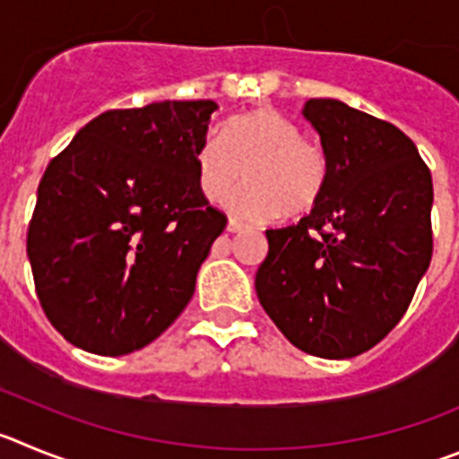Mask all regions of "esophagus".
<instances>
[{
    "mask_svg": "<svg viewBox=\"0 0 459 459\" xmlns=\"http://www.w3.org/2000/svg\"><path fill=\"white\" fill-rule=\"evenodd\" d=\"M226 229H229V233H242V230H245L247 226L242 224V221L235 220V217H230V220H229V226H226Z\"/></svg>",
    "mask_w": 459,
    "mask_h": 459,
    "instance_id": "obj_1",
    "label": "esophagus"
}]
</instances>
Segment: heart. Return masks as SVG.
<instances>
[{"label": "heart", "mask_w": 459, "mask_h": 459, "mask_svg": "<svg viewBox=\"0 0 459 459\" xmlns=\"http://www.w3.org/2000/svg\"><path fill=\"white\" fill-rule=\"evenodd\" d=\"M196 169L201 192L210 201L224 199L247 171L249 180L230 194L226 205L249 221L272 220L281 210L308 212L329 176L322 148L301 139L299 126L274 107L229 118L224 137L210 134L201 142Z\"/></svg>", "instance_id": "obj_1"}]
</instances>
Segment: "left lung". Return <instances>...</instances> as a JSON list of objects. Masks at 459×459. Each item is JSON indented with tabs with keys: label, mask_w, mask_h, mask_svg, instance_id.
Instances as JSON below:
<instances>
[{
	"label": "left lung",
	"mask_w": 459,
	"mask_h": 459,
	"mask_svg": "<svg viewBox=\"0 0 459 459\" xmlns=\"http://www.w3.org/2000/svg\"><path fill=\"white\" fill-rule=\"evenodd\" d=\"M329 176L299 224L265 230L255 295L301 352L350 359L400 322L432 258V176L403 130L332 98L301 109Z\"/></svg>",
	"instance_id": "left-lung-1"
}]
</instances>
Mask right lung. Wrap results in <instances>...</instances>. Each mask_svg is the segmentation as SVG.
Instances as JSON below:
<instances>
[{
	"label": "right lung",
	"instance_id": "1",
	"mask_svg": "<svg viewBox=\"0 0 459 459\" xmlns=\"http://www.w3.org/2000/svg\"><path fill=\"white\" fill-rule=\"evenodd\" d=\"M212 100L111 109L45 169L27 255L48 320L102 357L142 350L183 313L226 229L199 187Z\"/></svg>",
	"mask_w": 459,
	"mask_h": 459
}]
</instances>
